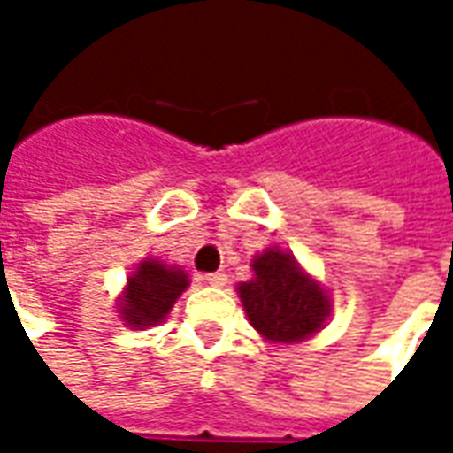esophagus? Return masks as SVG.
<instances>
[{"label": "esophagus", "instance_id": "obj_1", "mask_svg": "<svg viewBox=\"0 0 453 453\" xmlns=\"http://www.w3.org/2000/svg\"><path fill=\"white\" fill-rule=\"evenodd\" d=\"M203 281H206V284H211V286H226L227 276L223 274V272H211V274L203 276Z\"/></svg>", "mask_w": 453, "mask_h": 453}]
</instances>
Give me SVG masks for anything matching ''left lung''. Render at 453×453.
<instances>
[{"label": "left lung", "mask_w": 453, "mask_h": 453, "mask_svg": "<svg viewBox=\"0 0 453 453\" xmlns=\"http://www.w3.org/2000/svg\"><path fill=\"white\" fill-rule=\"evenodd\" d=\"M255 279L237 286L247 318L272 342H298L323 327L330 313L327 296L305 276L294 257L266 250L252 262Z\"/></svg>", "instance_id": "8db88e82"}]
</instances>
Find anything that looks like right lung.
I'll use <instances>...</instances> for the list:
<instances>
[{
	"instance_id": "add662e5",
	"label": "right lung",
	"mask_w": 453,
	"mask_h": 453,
	"mask_svg": "<svg viewBox=\"0 0 453 453\" xmlns=\"http://www.w3.org/2000/svg\"><path fill=\"white\" fill-rule=\"evenodd\" d=\"M188 286L187 274L181 269H172L148 259L138 266V272L128 279V288L123 296V320L130 327H148L165 320L179 294Z\"/></svg>"
}]
</instances>
